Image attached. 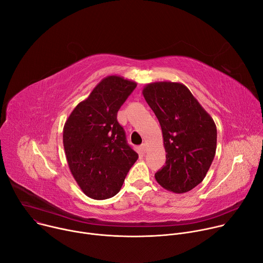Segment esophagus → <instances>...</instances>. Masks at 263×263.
Here are the masks:
<instances>
[{
	"label": "esophagus",
	"mask_w": 263,
	"mask_h": 263,
	"mask_svg": "<svg viewBox=\"0 0 263 263\" xmlns=\"http://www.w3.org/2000/svg\"><path fill=\"white\" fill-rule=\"evenodd\" d=\"M140 149H141V152H143V153H146L147 149H148L147 144H146V143H143V144L141 145V146H140Z\"/></svg>",
	"instance_id": "34e87169"
}]
</instances>
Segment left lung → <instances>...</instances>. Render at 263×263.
<instances>
[{
    "mask_svg": "<svg viewBox=\"0 0 263 263\" xmlns=\"http://www.w3.org/2000/svg\"><path fill=\"white\" fill-rule=\"evenodd\" d=\"M142 93L160 122L167 153L155 178L168 191L188 192L205 179L213 162L216 125L183 83L153 82Z\"/></svg>",
    "mask_w": 263,
    "mask_h": 263,
    "instance_id": "1",
    "label": "left lung"
}]
</instances>
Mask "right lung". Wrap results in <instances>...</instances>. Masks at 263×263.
<instances>
[{
    "label": "right lung",
    "instance_id": "1",
    "mask_svg": "<svg viewBox=\"0 0 263 263\" xmlns=\"http://www.w3.org/2000/svg\"><path fill=\"white\" fill-rule=\"evenodd\" d=\"M136 86L121 76L103 78L65 123L63 141L69 168L82 192L93 199L118 193L138 160L117 121V112Z\"/></svg>",
    "mask_w": 263,
    "mask_h": 263
}]
</instances>
